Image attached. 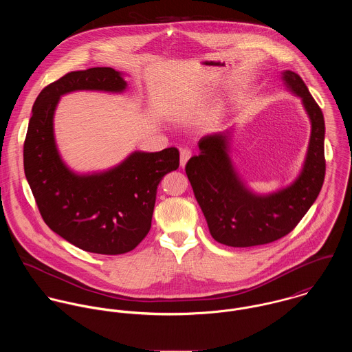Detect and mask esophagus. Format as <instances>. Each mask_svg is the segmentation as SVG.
<instances>
[{"mask_svg": "<svg viewBox=\"0 0 352 352\" xmlns=\"http://www.w3.org/2000/svg\"><path fill=\"white\" fill-rule=\"evenodd\" d=\"M191 155H192V151H190V149H187V148L180 151V166H182V168L186 166V164H187V161L191 158Z\"/></svg>", "mask_w": 352, "mask_h": 352, "instance_id": "esophagus-1", "label": "esophagus"}]
</instances>
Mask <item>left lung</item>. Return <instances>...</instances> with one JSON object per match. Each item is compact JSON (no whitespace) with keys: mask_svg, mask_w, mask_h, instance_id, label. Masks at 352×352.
<instances>
[{"mask_svg":"<svg viewBox=\"0 0 352 352\" xmlns=\"http://www.w3.org/2000/svg\"><path fill=\"white\" fill-rule=\"evenodd\" d=\"M282 78L301 98L311 123L303 168L293 184L268 195L250 191L229 157L230 131L204 135L198 144L201 153L186 165L208 230L223 245L245 248L285 237L298 225L321 191L325 177L322 111L297 73L286 70Z\"/></svg>","mask_w":352,"mask_h":352,"instance_id":"left-lung-1","label":"left lung"}]
</instances>
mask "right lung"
Segmentation results:
<instances>
[{"mask_svg": "<svg viewBox=\"0 0 352 352\" xmlns=\"http://www.w3.org/2000/svg\"><path fill=\"white\" fill-rule=\"evenodd\" d=\"M127 82L112 67L72 72L51 82L32 107L24 142V172L41 215L52 232L82 251L120 254L149 233L157 187L179 168V151H134L105 172L78 175L62 161L54 138V112L74 91L120 94Z\"/></svg>", "mask_w": 352, "mask_h": 352, "instance_id": "1", "label": "right lung"}]
</instances>
